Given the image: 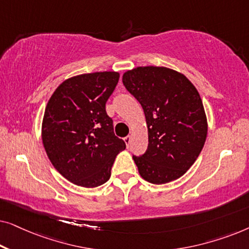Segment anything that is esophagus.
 I'll return each mask as SVG.
<instances>
[{
	"label": "esophagus",
	"instance_id": "obj_1",
	"mask_svg": "<svg viewBox=\"0 0 249 249\" xmlns=\"http://www.w3.org/2000/svg\"><path fill=\"white\" fill-rule=\"evenodd\" d=\"M124 141L125 142V145L129 146V144H130V142H131V137H130V136H127V137L124 138Z\"/></svg>",
	"mask_w": 249,
	"mask_h": 249
}]
</instances>
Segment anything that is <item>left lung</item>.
Instances as JSON below:
<instances>
[{
	"instance_id": "left-lung-1",
	"label": "left lung",
	"mask_w": 249,
	"mask_h": 249,
	"mask_svg": "<svg viewBox=\"0 0 249 249\" xmlns=\"http://www.w3.org/2000/svg\"><path fill=\"white\" fill-rule=\"evenodd\" d=\"M127 90L141 103L148 146L132 155L146 181L162 185L180 178L202 152L207 135L203 102L182 73L164 67H138L122 76Z\"/></svg>"
}]
</instances>
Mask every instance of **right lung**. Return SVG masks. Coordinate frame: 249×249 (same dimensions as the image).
<instances>
[{
    "label": "right lung",
    "mask_w": 249,
    "mask_h": 249,
    "mask_svg": "<svg viewBox=\"0 0 249 249\" xmlns=\"http://www.w3.org/2000/svg\"><path fill=\"white\" fill-rule=\"evenodd\" d=\"M119 77L114 71H104L69 78L46 105L44 148L54 168L74 185H103L110 179L115 156L125 148L105 110Z\"/></svg>",
    "instance_id": "1"
}]
</instances>
